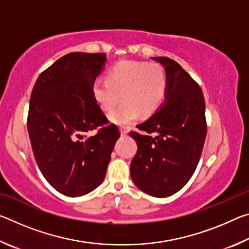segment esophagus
I'll return each mask as SVG.
<instances>
[{"instance_id": "obj_1", "label": "esophagus", "mask_w": 249, "mask_h": 249, "mask_svg": "<svg viewBox=\"0 0 249 249\" xmlns=\"http://www.w3.org/2000/svg\"><path fill=\"white\" fill-rule=\"evenodd\" d=\"M120 130H121V134H122V135H126V134L128 133V127H127V126L121 125V126H120Z\"/></svg>"}]
</instances>
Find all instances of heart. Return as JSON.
Returning <instances> with one entry per match:
<instances>
[{
    "instance_id": "heart-1",
    "label": "heart",
    "mask_w": 249,
    "mask_h": 249,
    "mask_svg": "<svg viewBox=\"0 0 249 249\" xmlns=\"http://www.w3.org/2000/svg\"><path fill=\"white\" fill-rule=\"evenodd\" d=\"M168 91V78L162 67L138 61H121L109 69L107 80H96L93 95L104 111H112L109 119L116 124H128L141 113L153 115L161 107Z\"/></svg>"
}]
</instances>
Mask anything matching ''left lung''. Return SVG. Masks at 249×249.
I'll list each match as a JSON object with an SVG mask.
<instances>
[{"label": "left lung", "instance_id": "obj_1", "mask_svg": "<svg viewBox=\"0 0 249 249\" xmlns=\"http://www.w3.org/2000/svg\"><path fill=\"white\" fill-rule=\"evenodd\" d=\"M165 67L168 91L157 112L130 132L137 153L130 162L134 183L147 195L166 197L188 182L203 149L206 136L205 102L201 88L178 62L154 57Z\"/></svg>", "mask_w": 249, "mask_h": 249}]
</instances>
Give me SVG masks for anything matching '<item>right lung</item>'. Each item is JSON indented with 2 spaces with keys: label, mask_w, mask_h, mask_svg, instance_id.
Returning a JSON list of instances; mask_svg holds the SVG:
<instances>
[{
  "label": "right lung",
  "mask_w": 249,
  "mask_h": 249,
  "mask_svg": "<svg viewBox=\"0 0 249 249\" xmlns=\"http://www.w3.org/2000/svg\"><path fill=\"white\" fill-rule=\"evenodd\" d=\"M105 53H70L44 70L33 88L27 116L32 149L41 174L67 196L103 182L120 137L93 95ZM96 130L92 137L86 133Z\"/></svg>",
  "instance_id": "add662e5"
}]
</instances>
